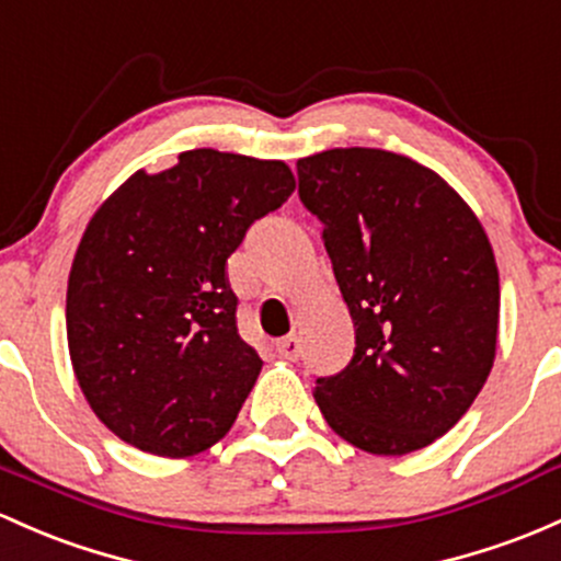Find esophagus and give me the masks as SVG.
<instances>
[{
  "mask_svg": "<svg viewBox=\"0 0 561 561\" xmlns=\"http://www.w3.org/2000/svg\"><path fill=\"white\" fill-rule=\"evenodd\" d=\"M276 354H279L282 359L295 362L300 356V341L295 335L282 337V341H276Z\"/></svg>",
  "mask_w": 561,
  "mask_h": 561,
  "instance_id": "esophagus-1",
  "label": "esophagus"
}]
</instances>
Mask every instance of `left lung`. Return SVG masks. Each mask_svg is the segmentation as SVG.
I'll return each mask as SVG.
<instances>
[{"instance_id":"left-lung-1","label":"left lung","mask_w":561,"mask_h":561,"mask_svg":"<svg viewBox=\"0 0 561 561\" xmlns=\"http://www.w3.org/2000/svg\"><path fill=\"white\" fill-rule=\"evenodd\" d=\"M298 194L322 220L356 348L317 378L324 421L373 455L447 434L495 362L501 285L490 239L434 170L380 149L298 159Z\"/></svg>"}]
</instances>
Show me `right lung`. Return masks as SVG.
<instances>
[{
    "instance_id": "obj_1",
    "label": "right lung",
    "mask_w": 561,
    "mask_h": 561,
    "mask_svg": "<svg viewBox=\"0 0 561 561\" xmlns=\"http://www.w3.org/2000/svg\"><path fill=\"white\" fill-rule=\"evenodd\" d=\"M295 191L285 162L215 149L138 170L84 229L66 293L73 375L103 426L162 458L224 439L263 362L226 261Z\"/></svg>"
}]
</instances>
